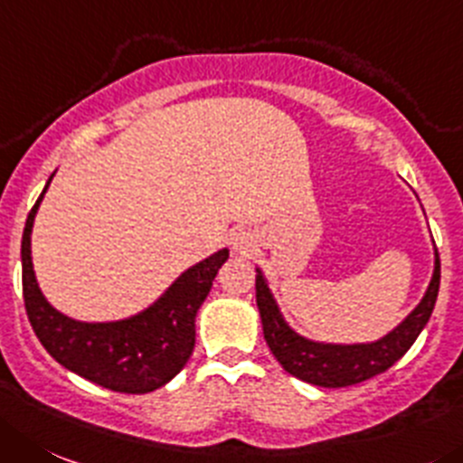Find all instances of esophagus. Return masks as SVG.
Listing matches in <instances>:
<instances>
[{
	"mask_svg": "<svg viewBox=\"0 0 463 463\" xmlns=\"http://www.w3.org/2000/svg\"><path fill=\"white\" fill-rule=\"evenodd\" d=\"M256 246H258L256 237H253L251 232H246V231L237 232L235 240H232V249H235L237 253H244V256H249V253H251Z\"/></svg>",
	"mask_w": 463,
	"mask_h": 463,
	"instance_id": "1",
	"label": "esophagus"
}]
</instances>
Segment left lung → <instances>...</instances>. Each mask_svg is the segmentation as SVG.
I'll return each mask as SVG.
<instances>
[{
  "instance_id": "obj_1",
  "label": "left lung",
  "mask_w": 463,
  "mask_h": 463,
  "mask_svg": "<svg viewBox=\"0 0 463 463\" xmlns=\"http://www.w3.org/2000/svg\"><path fill=\"white\" fill-rule=\"evenodd\" d=\"M256 301L262 319V334L271 354L283 365L285 373L322 388L354 386L374 374L386 373L392 363L400 361L430 322L440 283L439 253H434V271L420 304L395 329L373 343H322L292 329L280 313L260 267H256Z\"/></svg>"
}]
</instances>
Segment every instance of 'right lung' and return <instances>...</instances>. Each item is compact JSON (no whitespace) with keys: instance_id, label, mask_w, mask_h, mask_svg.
<instances>
[{"instance_id":"add662e5","label":"right lung","mask_w":463,"mask_h":463,"mask_svg":"<svg viewBox=\"0 0 463 463\" xmlns=\"http://www.w3.org/2000/svg\"><path fill=\"white\" fill-rule=\"evenodd\" d=\"M54 173L29 212L23 232V295L29 322L43 347L63 368L102 388L144 395L162 388L187 365L196 343V313L210 295L212 280L228 260L219 249L184 269L166 290L129 317L81 322L56 310L36 280L32 262L33 219Z\"/></svg>"}]
</instances>
